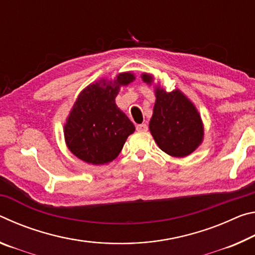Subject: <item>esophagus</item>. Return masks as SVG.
Masks as SVG:
<instances>
[{"mask_svg":"<svg viewBox=\"0 0 255 255\" xmlns=\"http://www.w3.org/2000/svg\"><path fill=\"white\" fill-rule=\"evenodd\" d=\"M136 129L138 131H146L147 130V125L146 124H140V125H137Z\"/></svg>","mask_w":255,"mask_h":255,"instance_id":"34e87169","label":"esophagus"}]
</instances>
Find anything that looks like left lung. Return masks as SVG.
<instances>
[{
    "instance_id": "obj_1",
    "label": "left lung",
    "mask_w": 255,
    "mask_h": 255,
    "mask_svg": "<svg viewBox=\"0 0 255 255\" xmlns=\"http://www.w3.org/2000/svg\"><path fill=\"white\" fill-rule=\"evenodd\" d=\"M141 80L152 85L154 76L143 73ZM154 92L156 100L149 120V131L155 143L170 156H188L204 140V124L199 111L179 89L167 92L157 84Z\"/></svg>"
}]
</instances>
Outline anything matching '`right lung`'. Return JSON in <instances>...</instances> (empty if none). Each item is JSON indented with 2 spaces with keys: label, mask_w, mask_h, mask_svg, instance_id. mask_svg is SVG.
I'll return each mask as SVG.
<instances>
[{
  "label": "right lung",
  "mask_w": 255,
  "mask_h": 255,
  "mask_svg": "<svg viewBox=\"0 0 255 255\" xmlns=\"http://www.w3.org/2000/svg\"><path fill=\"white\" fill-rule=\"evenodd\" d=\"M135 79L131 72H124L115 80L101 79L82 90L64 124L66 146L77 158L103 165L122 152L135 126L116 105V97Z\"/></svg>",
  "instance_id": "1"
}]
</instances>
